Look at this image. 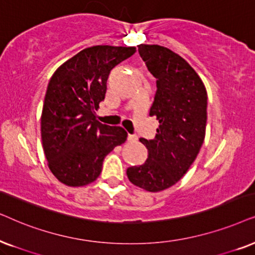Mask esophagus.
Wrapping results in <instances>:
<instances>
[{
  "mask_svg": "<svg viewBox=\"0 0 255 255\" xmlns=\"http://www.w3.org/2000/svg\"><path fill=\"white\" fill-rule=\"evenodd\" d=\"M127 140H128V142H135L137 140V136L135 134H128Z\"/></svg>",
  "mask_w": 255,
  "mask_h": 255,
  "instance_id": "esophagus-1",
  "label": "esophagus"
}]
</instances>
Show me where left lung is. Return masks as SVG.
Returning <instances> with one entry per match:
<instances>
[{
    "label": "left lung",
    "instance_id": "left-lung-1",
    "mask_svg": "<svg viewBox=\"0 0 255 255\" xmlns=\"http://www.w3.org/2000/svg\"><path fill=\"white\" fill-rule=\"evenodd\" d=\"M149 72L156 78V93L149 115L159 126L154 140L140 141L148 158L127 169L134 185L147 191L168 189L181 179L204 142L208 94L204 84L186 60L159 45H137Z\"/></svg>",
    "mask_w": 255,
    "mask_h": 255
}]
</instances>
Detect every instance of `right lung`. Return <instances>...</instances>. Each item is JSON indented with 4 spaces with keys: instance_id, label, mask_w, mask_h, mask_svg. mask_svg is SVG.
<instances>
[{
    "instance_id": "obj_1",
    "label": "right lung",
    "mask_w": 255,
    "mask_h": 255,
    "mask_svg": "<svg viewBox=\"0 0 255 255\" xmlns=\"http://www.w3.org/2000/svg\"><path fill=\"white\" fill-rule=\"evenodd\" d=\"M136 52L135 47L97 45L77 53L51 77L44 99L40 131L50 170L69 186L99 177L103 162L125 143L127 133L96 120L111 70Z\"/></svg>"
}]
</instances>
